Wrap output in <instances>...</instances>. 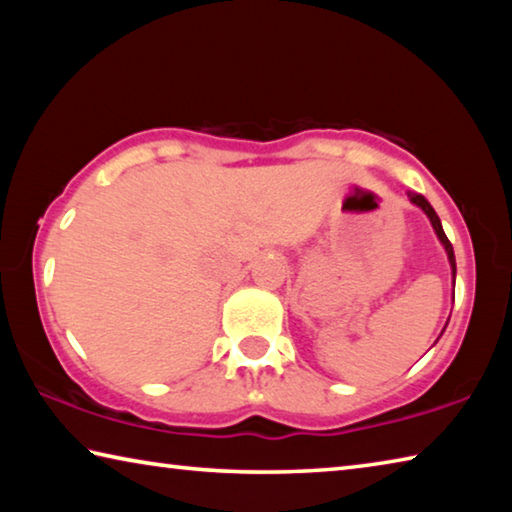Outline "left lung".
<instances>
[{"label": "left lung", "mask_w": 512, "mask_h": 512, "mask_svg": "<svg viewBox=\"0 0 512 512\" xmlns=\"http://www.w3.org/2000/svg\"><path fill=\"white\" fill-rule=\"evenodd\" d=\"M409 201H411L413 205H418L420 210L429 216V221H431V225H433V230H436V235H438V239H440V244L445 246V253H447V259H449V266H452V277H454V282H456V257H454V248H452V244H449V239H447L445 230H443V223H440L436 210H433V207L429 205L427 198H424L422 194H413V192H409Z\"/></svg>", "instance_id": "left-lung-1"}]
</instances>
